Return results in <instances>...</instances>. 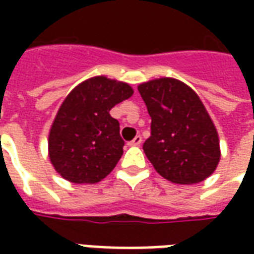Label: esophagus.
Segmentation results:
<instances>
[{"instance_id":"obj_1","label":"esophagus","mask_w":254,"mask_h":254,"mask_svg":"<svg viewBox=\"0 0 254 254\" xmlns=\"http://www.w3.org/2000/svg\"><path fill=\"white\" fill-rule=\"evenodd\" d=\"M141 141H143V138H141V136H136V137L133 138L132 141H129V145L130 147H137V145H140L141 144Z\"/></svg>"}]
</instances>
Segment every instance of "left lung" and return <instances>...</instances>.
<instances>
[{
	"label": "left lung",
	"instance_id": "8db88e82",
	"mask_svg": "<svg viewBox=\"0 0 254 254\" xmlns=\"http://www.w3.org/2000/svg\"><path fill=\"white\" fill-rule=\"evenodd\" d=\"M151 116L144 154L158 174L178 185H194L216 170L218 130L198 95L181 80L160 77L138 84Z\"/></svg>",
	"mask_w": 254,
	"mask_h": 254
}]
</instances>
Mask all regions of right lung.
<instances>
[{
  "label": "right lung",
  "instance_id": "obj_1",
  "mask_svg": "<svg viewBox=\"0 0 254 254\" xmlns=\"http://www.w3.org/2000/svg\"><path fill=\"white\" fill-rule=\"evenodd\" d=\"M132 95L129 84L106 76L87 78L66 95L47 140L50 163L64 180L96 184L114 170L125 143L110 110Z\"/></svg>",
  "mask_w": 254,
  "mask_h": 254
}]
</instances>
